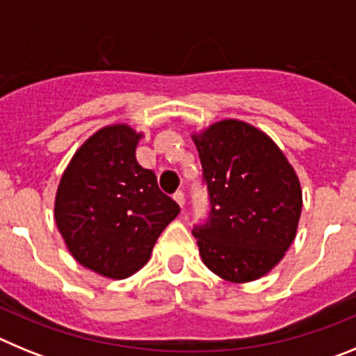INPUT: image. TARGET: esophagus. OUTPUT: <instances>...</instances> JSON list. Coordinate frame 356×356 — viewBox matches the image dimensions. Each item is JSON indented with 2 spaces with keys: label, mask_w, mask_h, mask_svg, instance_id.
Instances as JSON below:
<instances>
[{
  "label": "esophagus",
  "mask_w": 356,
  "mask_h": 356,
  "mask_svg": "<svg viewBox=\"0 0 356 356\" xmlns=\"http://www.w3.org/2000/svg\"><path fill=\"white\" fill-rule=\"evenodd\" d=\"M172 197H175L176 203H178V205H180L181 209H184V205H185V194H184V191H176V193L172 194Z\"/></svg>",
  "instance_id": "1"
}]
</instances>
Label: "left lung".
Returning <instances> with one entry per match:
<instances>
[{
    "mask_svg": "<svg viewBox=\"0 0 356 356\" xmlns=\"http://www.w3.org/2000/svg\"><path fill=\"white\" fill-rule=\"evenodd\" d=\"M194 143L210 200L207 221L193 229L201 259L228 282H253L294 241L300 180L280 147L248 122H216Z\"/></svg>",
    "mask_w": 356,
    "mask_h": 356,
    "instance_id": "1",
    "label": "left lung"
}]
</instances>
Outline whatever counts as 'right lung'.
Returning <instances> with one entry per match:
<instances>
[{"label":"right lung","instance_id":"1","mask_svg":"<svg viewBox=\"0 0 356 356\" xmlns=\"http://www.w3.org/2000/svg\"><path fill=\"white\" fill-rule=\"evenodd\" d=\"M140 135L127 124L96 131L62 175L55 221L78 262L106 278H128L149 259L180 207L135 159Z\"/></svg>","mask_w":356,"mask_h":356}]
</instances>
